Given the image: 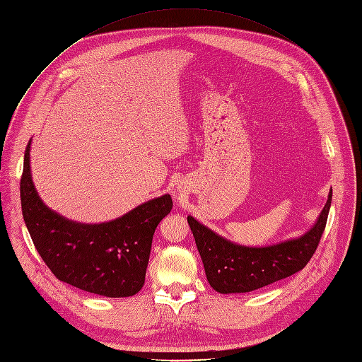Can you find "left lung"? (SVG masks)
I'll use <instances>...</instances> for the list:
<instances>
[{
  "label": "left lung",
  "mask_w": 362,
  "mask_h": 362,
  "mask_svg": "<svg viewBox=\"0 0 362 362\" xmlns=\"http://www.w3.org/2000/svg\"><path fill=\"white\" fill-rule=\"evenodd\" d=\"M332 201V189L315 226L305 235L270 247H244L212 233L187 216L206 279L219 293H247L300 272L315 254L325 231Z\"/></svg>",
  "instance_id": "obj_1"
}]
</instances>
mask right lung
Segmentation results:
<instances>
[{
  "mask_svg": "<svg viewBox=\"0 0 362 362\" xmlns=\"http://www.w3.org/2000/svg\"><path fill=\"white\" fill-rule=\"evenodd\" d=\"M20 198L33 244L50 272L60 281L107 298H128L141 290L154 231L173 206L170 194H163L111 222L64 219L42 202L33 185L30 141Z\"/></svg>",
  "mask_w": 362,
  "mask_h": 362,
  "instance_id": "1",
  "label": "right lung"
}]
</instances>
